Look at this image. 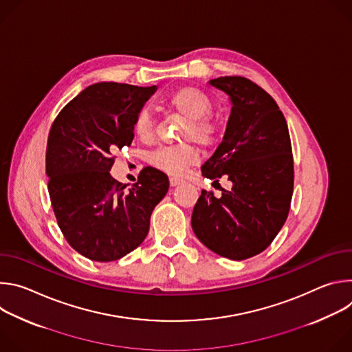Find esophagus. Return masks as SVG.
Instances as JSON below:
<instances>
[{
    "instance_id": "1",
    "label": "esophagus",
    "mask_w": 352,
    "mask_h": 352,
    "mask_svg": "<svg viewBox=\"0 0 352 352\" xmlns=\"http://www.w3.org/2000/svg\"><path fill=\"white\" fill-rule=\"evenodd\" d=\"M182 182H184V179H181V178H175V177H171V178H170L171 186H177V185H179V184H182Z\"/></svg>"
}]
</instances>
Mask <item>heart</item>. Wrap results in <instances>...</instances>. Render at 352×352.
<instances>
[{
	"label": "heart",
	"mask_w": 352,
	"mask_h": 352,
	"mask_svg": "<svg viewBox=\"0 0 352 352\" xmlns=\"http://www.w3.org/2000/svg\"><path fill=\"white\" fill-rule=\"evenodd\" d=\"M168 106L177 113L188 118L185 128V138L196 140L202 144H210L216 138V125L208 118L212 113L213 104L210 97L200 89L188 86L178 89L168 98ZM155 122L148 110H140L133 122V132L142 140H148L153 136ZM197 160L196 150L189 144L163 146L150 156L157 170L173 175L181 177Z\"/></svg>",
	"instance_id": "obj_1"
}]
</instances>
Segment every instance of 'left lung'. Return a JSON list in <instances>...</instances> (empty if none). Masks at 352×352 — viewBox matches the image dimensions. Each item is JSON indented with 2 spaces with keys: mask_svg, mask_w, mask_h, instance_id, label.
I'll list each match as a JSON object with an SVG mask.
<instances>
[{
  "mask_svg": "<svg viewBox=\"0 0 352 352\" xmlns=\"http://www.w3.org/2000/svg\"><path fill=\"white\" fill-rule=\"evenodd\" d=\"M209 85L230 97L231 113L202 175L217 182L226 175L232 186L220 197L202 190L190 224L214 254L243 261L263 252L287 220L294 186L291 140L278 106L256 83L220 76Z\"/></svg>",
  "mask_w": 352,
  "mask_h": 352,
  "instance_id": "left-lung-1",
  "label": "left lung"
}]
</instances>
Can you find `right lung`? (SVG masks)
<instances>
[{
  "mask_svg": "<svg viewBox=\"0 0 352 352\" xmlns=\"http://www.w3.org/2000/svg\"><path fill=\"white\" fill-rule=\"evenodd\" d=\"M156 90L117 82L90 85L50 129L45 173L54 214L68 243L90 261H117L136 249L168 190V177L153 167L143 168L129 188L110 174L113 153L132 143L135 118Z\"/></svg>",
  "mask_w": 352,
  "mask_h": 352,
  "instance_id": "right-lung-1",
  "label": "right lung"
}]
</instances>
